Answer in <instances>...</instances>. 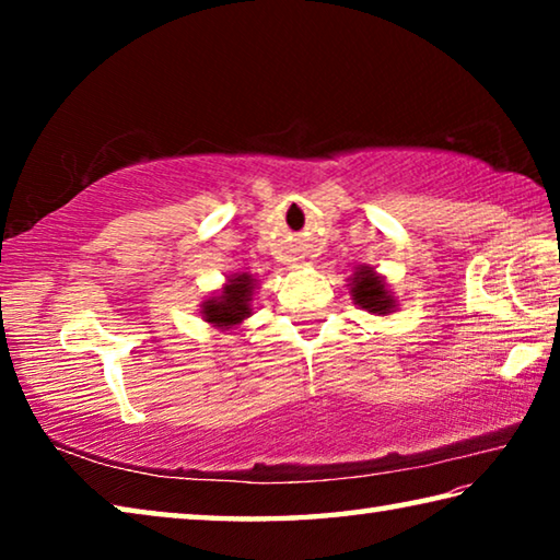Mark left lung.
<instances>
[{"mask_svg":"<svg viewBox=\"0 0 560 560\" xmlns=\"http://www.w3.org/2000/svg\"><path fill=\"white\" fill-rule=\"evenodd\" d=\"M348 287L350 296H353L358 306L365 308L368 314L387 316L393 314L397 306V301L393 296V291L387 289L385 279L373 267H368V264H360L353 277H350Z\"/></svg>","mask_w":560,"mask_h":560,"instance_id":"8db88e82","label":"left lung"}]
</instances>
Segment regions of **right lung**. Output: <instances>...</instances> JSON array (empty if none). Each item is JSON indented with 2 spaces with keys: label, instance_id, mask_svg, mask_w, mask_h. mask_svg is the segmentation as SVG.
<instances>
[{
  "label": "right lung",
  "instance_id": "1",
  "mask_svg": "<svg viewBox=\"0 0 560 560\" xmlns=\"http://www.w3.org/2000/svg\"><path fill=\"white\" fill-rule=\"evenodd\" d=\"M257 287L259 281L254 279L249 271L232 273V277H226V283L214 293V296L200 303L202 318L212 328L220 330L240 328L244 324V318L252 316V299Z\"/></svg>",
  "mask_w": 560,
  "mask_h": 560
}]
</instances>
